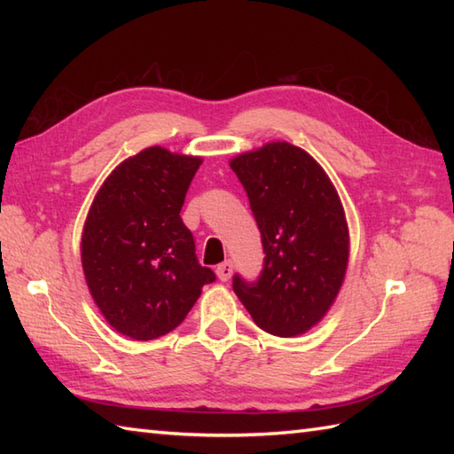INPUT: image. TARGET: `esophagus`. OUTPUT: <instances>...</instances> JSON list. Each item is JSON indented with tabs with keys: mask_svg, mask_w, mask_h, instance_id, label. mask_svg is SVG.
Wrapping results in <instances>:
<instances>
[{
	"mask_svg": "<svg viewBox=\"0 0 454 454\" xmlns=\"http://www.w3.org/2000/svg\"><path fill=\"white\" fill-rule=\"evenodd\" d=\"M232 271H234L232 262H224V263H220L216 267V275H218L220 281H224V283L230 281V277H232Z\"/></svg>",
	"mask_w": 454,
	"mask_h": 454,
	"instance_id": "obj_1",
	"label": "esophagus"
}]
</instances>
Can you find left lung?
Segmentation results:
<instances>
[{
  "instance_id": "obj_1",
  "label": "left lung",
  "mask_w": 454,
  "mask_h": 454,
  "mask_svg": "<svg viewBox=\"0 0 454 454\" xmlns=\"http://www.w3.org/2000/svg\"><path fill=\"white\" fill-rule=\"evenodd\" d=\"M262 232L263 269L255 283L234 275V293L271 335L306 333L330 310L349 262L340 195L320 163L288 142L230 160Z\"/></svg>"
}]
</instances>
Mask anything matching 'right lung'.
<instances>
[{"mask_svg":"<svg viewBox=\"0 0 454 454\" xmlns=\"http://www.w3.org/2000/svg\"><path fill=\"white\" fill-rule=\"evenodd\" d=\"M200 163L161 146L142 150L113 169L85 218V281L105 320L130 340L176 330L216 278L179 216Z\"/></svg>","mask_w":454,"mask_h":454,"instance_id":"1","label":"right lung"}]
</instances>
